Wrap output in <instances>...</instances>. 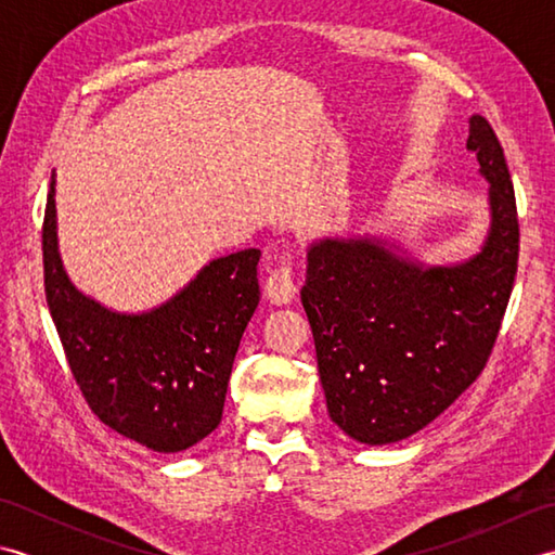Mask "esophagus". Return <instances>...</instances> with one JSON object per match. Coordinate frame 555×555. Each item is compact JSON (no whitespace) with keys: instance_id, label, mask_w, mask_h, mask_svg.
I'll return each mask as SVG.
<instances>
[{"instance_id":"obj_1","label":"esophagus","mask_w":555,"mask_h":555,"mask_svg":"<svg viewBox=\"0 0 555 555\" xmlns=\"http://www.w3.org/2000/svg\"><path fill=\"white\" fill-rule=\"evenodd\" d=\"M296 281H293V267L291 262H281L279 269H274L264 284V296L271 305H291L296 300Z\"/></svg>"}]
</instances>
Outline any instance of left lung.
<instances>
[{"label": "left lung", "instance_id": "8db88e82", "mask_svg": "<svg viewBox=\"0 0 555 555\" xmlns=\"http://www.w3.org/2000/svg\"><path fill=\"white\" fill-rule=\"evenodd\" d=\"M467 150L489 181V231L457 264H424L379 235L317 238L300 291L332 417L350 439H408L485 370L508 308L520 229L503 147L469 116Z\"/></svg>", "mask_w": 555, "mask_h": 555}]
</instances>
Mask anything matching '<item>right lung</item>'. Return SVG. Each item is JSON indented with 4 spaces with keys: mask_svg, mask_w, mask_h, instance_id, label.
Masks as SVG:
<instances>
[{
    "mask_svg": "<svg viewBox=\"0 0 555 555\" xmlns=\"http://www.w3.org/2000/svg\"><path fill=\"white\" fill-rule=\"evenodd\" d=\"M54 185L52 173L42 223L44 293L68 367L107 427L150 451H185L221 422L235 352L259 302V250L211 259L147 312H116L66 274Z\"/></svg>",
    "mask_w": 555,
    "mask_h": 555,
    "instance_id": "right-lung-1",
    "label": "right lung"
}]
</instances>
